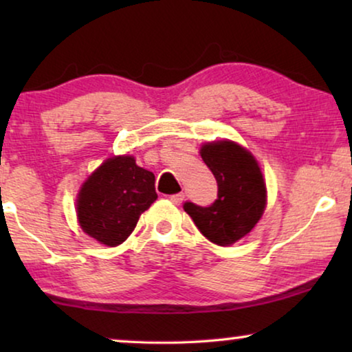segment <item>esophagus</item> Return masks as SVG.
Returning a JSON list of instances; mask_svg holds the SVG:
<instances>
[{"label":"esophagus","instance_id":"esophagus-1","mask_svg":"<svg viewBox=\"0 0 352 352\" xmlns=\"http://www.w3.org/2000/svg\"><path fill=\"white\" fill-rule=\"evenodd\" d=\"M184 194H182V192H181V194H175V195H170V201H173V204H175V205H181L182 204V201H184Z\"/></svg>","mask_w":352,"mask_h":352}]
</instances>
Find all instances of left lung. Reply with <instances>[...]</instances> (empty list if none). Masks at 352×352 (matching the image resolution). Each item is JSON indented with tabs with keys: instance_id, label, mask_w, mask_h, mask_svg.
Here are the masks:
<instances>
[{
	"instance_id": "8db88e82",
	"label": "left lung",
	"mask_w": 352,
	"mask_h": 352,
	"mask_svg": "<svg viewBox=\"0 0 352 352\" xmlns=\"http://www.w3.org/2000/svg\"><path fill=\"white\" fill-rule=\"evenodd\" d=\"M200 157L218 182L211 206L184 204L201 234L219 247H230L254 229L267 205L261 166L247 147L230 139L201 144Z\"/></svg>"
}]
</instances>
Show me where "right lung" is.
I'll return each instance as SVG.
<instances>
[{
  "mask_svg": "<svg viewBox=\"0 0 352 352\" xmlns=\"http://www.w3.org/2000/svg\"><path fill=\"white\" fill-rule=\"evenodd\" d=\"M157 200L155 176L133 155L104 160L81 184L75 210L80 228L105 247H118Z\"/></svg>",
  "mask_w": 352,
  "mask_h": 352,
  "instance_id": "1",
  "label": "right lung"
}]
</instances>
